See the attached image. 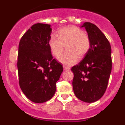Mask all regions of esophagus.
I'll list each match as a JSON object with an SVG mask.
<instances>
[{
	"label": "esophagus",
	"instance_id": "1",
	"mask_svg": "<svg viewBox=\"0 0 125 125\" xmlns=\"http://www.w3.org/2000/svg\"><path fill=\"white\" fill-rule=\"evenodd\" d=\"M63 68H64V70H69V68L66 66H63Z\"/></svg>",
	"mask_w": 125,
	"mask_h": 125
}]
</instances>
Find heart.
I'll return each instance as SVG.
<instances>
[{
    "label": "heart",
    "instance_id": "heart-1",
    "mask_svg": "<svg viewBox=\"0 0 125 125\" xmlns=\"http://www.w3.org/2000/svg\"><path fill=\"white\" fill-rule=\"evenodd\" d=\"M90 45L88 34L74 25L61 29L58 31V36L52 35L49 41L51 52L56 57L61 54L66 46L67 51L59 57V61L67 66L74 64L78 58L82 59L84 57Z\"/></svg>",
    "mask_w": 125,
    "mask_h": 125
}]
</instances>
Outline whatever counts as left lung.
I'll return each mask as SVG.
<instances>
[{
  "label": "left lung",
  "mask_w": 125,
  "mask_h": 125,
  "mask_svg": "<svg viewBox=\"0 0 125 125\" xmlns=\"http://www.w3.org/2000/svg\"><path fill=\"white\" fill-rule=\"evenodd\" d=\"M90 39V48L84 59L73 66V88L78 99L86 103L98 101L103 96L112 68L110 44L96 25L84 22Z\"/></svg>",
  "instance_id": "obj_1"
}]
</instances>
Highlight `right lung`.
Here are the masks:
<instances>
[{
  "label": "right lung",
  "instance_id": "right-lung-1",
  "mask_svg": "<svg viewBox=\"0 0 125 125\" xmlns=\"http://www.w3.org/2000/svg\"><path fill=\"white\" fill-rule=\"evenodd\" d=\"M51 25L37 23L23 35L19 44L17 69L21 89L29 100L42 103L51 99L63 67L53 59L49 46Z\"/></svg>",
  "mask_w": 125,
  "mask_h": 125
}]
</instances>
